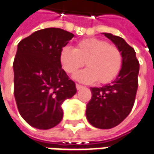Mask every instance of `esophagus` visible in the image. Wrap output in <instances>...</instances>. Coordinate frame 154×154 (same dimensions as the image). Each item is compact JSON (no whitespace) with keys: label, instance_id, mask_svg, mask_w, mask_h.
I'll return each instance as SVG.
<instances>
[{"label":"esophagus","instance_id":"34e87169","mask_svg":"<svg viewBox=\"0 0 154 154\" xmlns=\"http://www.w3.org/2000/svg\"><path fill=\"white\" fill-rule=\"evenodd\" d=\"M76 88H77V90H79V89H81V88H83V86H82V85H80V84H76Z\"/></svg>","mask_w":154,"mask_h":154}]
</instances>
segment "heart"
<instances>
[{
	"instance_id": "obj_1",
	"label": "heart",
	"mask_w": 154,
	"mask_h": 154,
	"mask_svg": "<svg viewBox=\"0 0 154 154\" xmlns=\"http://www.w3.org/2000/svg\"><path fill=\"white\" fill-rule=\"evenodd\" d=\"M60 61L67 73H75L86 63L88 68L80 71L74 77L84 83L97 80L100 84H106L120 72L122 55L118 47L106 41L88 38L78 42L75 49L63 47L60 52Z\"/></svg>"
}]
</instances>
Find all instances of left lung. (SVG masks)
Masks as SVG:
<instances>
[{
    "mask_svg": "<svg viewBox=\"0 0 154 154\" xmlns=\"http://www.w3.org/2000/svg\"><path fill=\"white\" fill-rule=\"evenodd\" d=\"M122 55V68L117 78L102 88H91L92 98L87 105L88 122L95 128L109 129L118 126L132 111L135 102L139 62L133 47L122 37L104 33Z\"/></svg>",
    "mask_w": 154,
    "mask_h": 154,
    "instance_id": "obj_1",
    "label": "left lung"
}]
</instances>
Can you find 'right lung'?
I'll return each instance as SVG.
<instances>
[{
  "instance_id": "1",
  "label": "right lung",
  "mask_w": 154,
  "mask_h": 154,
  "mask_svg": "<svg viewBox=\"0 0 154 154\" xmlns=\"http://www.w3.org/2000/svg\"><path fill=\"white\" fill-rule=\"evenodd\" d=\"M74 35L60 28L36 31L18 44L13 62L14 96L21 116L38 129L62 121V103L77 92L62 68L60 52Z\"/></svg>"
}]
</instances>
